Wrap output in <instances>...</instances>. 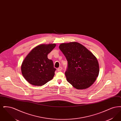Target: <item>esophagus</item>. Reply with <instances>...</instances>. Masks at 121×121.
Here are the masks:
<instances>
[{"label":"esophagus","mask_w":121,"mask_h":121,"mask_svg":"<svg viewBox=\"0 0 121 121\" xmlns=\"http://www.w3.org/2000/svg\"><path fill=\"white\" fill-rule=\"evenodd\" d=\"M62 68L60 67H59V68H58L57 70H58V72H60V71H62Z\"/></svg>","instance_id":"1"}]
</instances>
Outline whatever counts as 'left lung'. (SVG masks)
I'll return each instance as SVG.
<instances>
[{
  "label": "left lung",
  "mask_w": 121,
  "mask_h": 121,
  "mask_svg": "<svg viewBox=\"0 0 121 121\" xmlns=\"http://www.w3.org/2000/svg\"><path fill=\"white\" fill-rule=\"evenodd\" d=\"M59 48L68 61L65 72L67 81L77 89L91 86L99 72L96 57L85 47L76 42L61 43Z\"/></svg>",
  "instance_id": "1"
}]
</instances>
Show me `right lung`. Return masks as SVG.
<instances>
[{
  "label": "right lung",
  "instance_id": "right-lung-1",
  "mask_svg": "<svg viewBox=\"0 0 121 121\" xmlns=\"http://www.w3.org/2000/svg\"><path fill=\"white\" fill-rule=\"evenodd\" d=\"M55 43L40 44L34 48L24 59L21 69L26 80L34 86H41L53 78L56 69L48 55Z\"/></svg>",
  "mask_w": 121,
  "mask_h": 121
}]
</instances>
